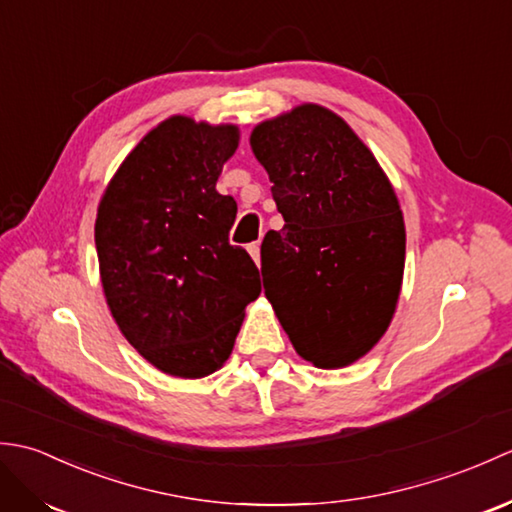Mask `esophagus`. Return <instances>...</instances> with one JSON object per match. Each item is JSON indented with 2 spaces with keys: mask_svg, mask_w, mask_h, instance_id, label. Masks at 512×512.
<instances>
[{
  "mask_svg": "<svg viewBox=\"0 0 512 512\" xmlns=\"http://www.w3.org/2000/svg\"><path fill=\"white\" fill-rule=\"evenodd\" d=\"M246 250H248V255L253 257V262L259 266V244H250Z\"/></svg>",
  "mask_w": 512,
  "mask_h": 512,
  "instance_id": "esophagus-1",
  "label": "esophagus"
}]
</instances>
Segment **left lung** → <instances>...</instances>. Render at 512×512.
Segmentation results:
<instances>
[{"instance_id":"1","label":"left lung","mask_w":512,"mask_h":512,"mask_svg":"<svg viewBox=\"0 0 512 512\" xmlns=\"http://www.w3.org/2000/svg\"><path fill=\"white\" fill-rule=\"evenodd\" d=\"M281 231L262 242L266 299L301 358L356 363L383 339L405 273V220L387 173L339 114L301 103L250 132Z\"/></svg>"}]
</instances>
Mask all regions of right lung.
Masks as SVG:
<instances>
[{"instance_id": "right-lung-1", "label": "right lung", "mask_w": 512, "mask_h": 512, "mask_svg": "<svg viewBox=\"0 0 512 512\" xmlns=\"http://www.w3.org/2000/svg\"><path fill=\"white\" fill-rule=\"evenodd\" d=\"M237 147L233 123L169 116L125 156L96 209L107 308L129 345L176 378L217 372L262 292L253 259L228 244L237 204L215 189Z\"/></svg>"}]
</instances>
